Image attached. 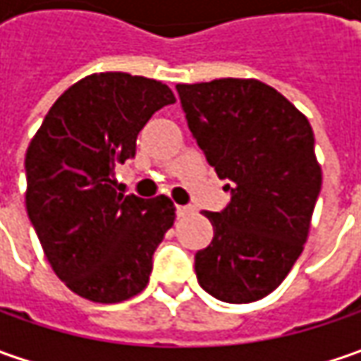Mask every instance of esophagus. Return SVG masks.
Listing matches in <instances>:
<instances>
[{"instance_id": "34e87169", "label": "esophagus", "mask_w": 361, "mask_h": 361, "mask_svg": "<svg viewBox=\"0 0 361 361\" xmlns=\"http://www.w3.org/2000/svg\"><path fill=\"white\" fill-rule=\"evenodd\" d=\"M192 213V207H185V204H178L176 207V216H187Z\"/></svg>"}]
</instances>
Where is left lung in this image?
<instances>
[{"label": "left lung", "instance_id": "8db88e82", "mask_svg": "<svg viewBox=\"0 0 361 361\" xmlns=\"http://www.w3.org/2000/svg\"><path fill=\"white\" fill-rule=\"evenodd\" d=\"M188 128L229 204L204 213L213 241L195 255L201 287L227 303L269 295L303 251L322 166L307 118L259 80L221 78L176 86Z\"/></svg>", "mask_w": 361, "mask_h": 361}]
</instances>
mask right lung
I'll return each instance as SVG.
<instances>
[{
    "instance_id": "obj_1",
    "label": "right lung",
    "mask_w": 361,
    "mask_h": 361,
    "mask_svg": "<svg viewBox=\"0 0 361 361\" xmlns=\"http://www.w3.org/2000/svg\"><path fill=\"white\" fill-rule=\"evenodd\" d=\"M173 102L157 80L92 74L54 102L27 146V216L54 273L80 298L118 303L148 283L174 204L118 192L114 169L134 159L138 132Z\"/></svg>"
}]
</instances>
